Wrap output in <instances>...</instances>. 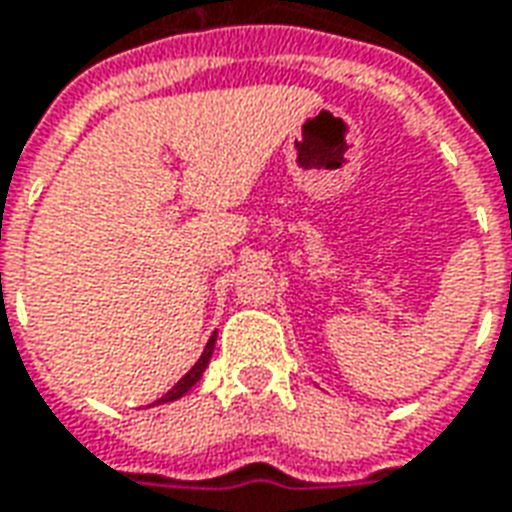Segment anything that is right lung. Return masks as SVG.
Listing matches in <instances>:
<instances>
[{
	"mask_svg": "<svg viewBox=\"0 0 512 512\" xmlns=\"http://www.w3.org/2000/svg\"><path fill=\"white\" fill-rule=\"evenodd\" d=\"M213 345H216V334H213L211 340H208V345H205V351H202V356H200V359H197V365L191 367L189 373H186V376L180 378L178 384L172 386V389H169L167 395L161 397V400H156L153 406H158V403H169V400H178V397L186 395V392H189L191 386H194V384H197V381H200L202 373H205V367H208V362H211Z\"/></svg>",
	"mask_w": 512,
	"mask_h": 512,
	"instance_id": "obj_1",
	"label": "right lung"
}]
</instances>
